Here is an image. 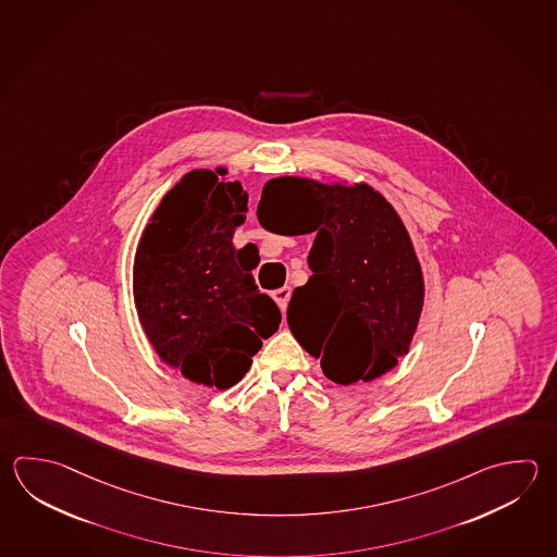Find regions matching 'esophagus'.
Listing matches in <instances>:
<instances>
[{
	"label": "esophagus",
	"mask_w": 557,
	"mask_h": 557,
	"mask_svg": "<svg viewBox=\"0 0 557 557\" xmlns=\"http://www.w3.org/2000/svg\"><path fill=\"white\" fill-rule=\"evenodd\" d=\"M273 301L277 304V307L282 309L285 313V309H287V304H289V297H292V287H280V289H275L272 294Z\"/></svg>",
	"instance_id": "esophagus-1"
}]
</instances>
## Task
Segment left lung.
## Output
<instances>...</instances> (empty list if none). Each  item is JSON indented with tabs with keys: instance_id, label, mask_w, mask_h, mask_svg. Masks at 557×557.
I'll return each mask as SVG.
<instances>
[{
	"instance_id": "8db88e82",
	"label": "left lung",
	"mask_w": 557,
	"mask_h": 557,
	"mask_svg": "<svg viewBox=\"0 0 557 557\" xmlns=\"http://www.w3.org/2000/svg\"><path fill=\"white\" fill-rule=\"evenodd\" d=\"M258 221L275 234H311V277L295 287L287 325L336 384L372 382L398 364L418 331L425 284L410 234L367 183L275 177Z\"/></svg>"
}]
</instances>
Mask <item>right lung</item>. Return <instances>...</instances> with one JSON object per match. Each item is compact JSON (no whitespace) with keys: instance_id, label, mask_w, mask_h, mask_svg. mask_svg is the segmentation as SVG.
<instances>
[{"instance_id":"obj_1","label":"right lung","mask_w":557,"mask_h":557,"mask_svg":"<svg viewBox=\"0 0 557 557\" xmlns=\"http://www.w3.org/2000/svg\"><path fill=\"white\" fill-rule=\"evenodd\" d=\"M226 175H183L149 216L134 258V304L159 360L219 389L244 379L282 321L232 244L248 193Z\"/></svg>"}]
</instances>
